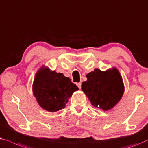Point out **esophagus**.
I'll return each instance as SVG.
<instances>
[{"label":"esophagus","mask_w":148,"mask_h":148,"mask_svg":"<svg viewBox=\"0 0 148 148\" xmlns=\"http://www.w3.org/2000/svg\"><path fill=\"white\" fill-rule=\"evenodd\" d=\"M76 85H77V86H78V88L80 89V88H81V85H82V83H81V82H78V83H77Z\"/></svg>","instance_id":"1"}]
</instances>
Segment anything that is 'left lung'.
I'll list each match as a JSON object with an SVG mask.
<instances>
[{
    "instance_id": "left-lung-1",
    "label": "left lung",
    "mask_w": 148,
    "mask_h": 148,
    "mask_svg": "<svg viewBox=\"0 0 148 148\" xmlns=\"http://www.w3.org/2000/svg\"><path fill=\"white\" fill-rule=\"evenodd\" d=\"M82 90L95 107L104 111L111 109L121 99L124 85L116 68L106 72L95 69L86 75Z\"/></svg>"
}]
</instances>
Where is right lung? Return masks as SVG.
Listing matches in <instances>:
<instances>
[{"mask_svg": "<svg viewBox=\"0 0 148 148\" xmlns=\"http://www.w3.org/2000/svg\"><path fill=\"white\" fill-rule=\"evenodd\" d=\"M78 88L63 74L51 72L47 68L37 72L33 85V95L43 109L56 112L64 109L68 99Z\"/></svg>", "mask_w": 148, "mask_h": 148, "instance_id": "right-lung-1", "label": "right lung"}]
</instances>
